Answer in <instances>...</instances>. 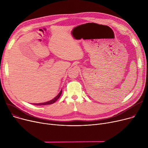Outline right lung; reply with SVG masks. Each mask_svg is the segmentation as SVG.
<instances>
[{"instance_id": "add662e5", "label": "right lung", "mask_w": 148, "mask_h": 148, "mask_svg": "<svg viewBox=\"0 0 148 148\" xmlns=\"http://www.w3.org/2000/svg\"><path fill=\"white\" fill-rule=\"evenodd\" d=\"M62 90H61L60 91V92L59 93V94H58L55 98H54L53 99H52L50 100V101H47V102L42 103H38V104H35V105H36V106H41V105H42V106H45V105L52 104L55 103V102L56 101L59 99V98L60 97V95H61V94H62Z\"/></svg>"}]
</instances>
